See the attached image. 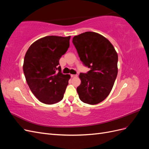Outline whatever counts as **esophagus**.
<instances>
[{"instance_id": "34e87169", "label": "esophagus", "mask_w": 149, "mask_h": 149, "mask_svg": "<svg viewBox=\"0 0 149 149\" xmlns=\"http://www.w3.org/2000/svg\"><path fill=\"white\" fill-rule=\"evenodd\" d=\"M71 78H76L78 76L77 74H71Z\"/></svg>"}]
</instances>
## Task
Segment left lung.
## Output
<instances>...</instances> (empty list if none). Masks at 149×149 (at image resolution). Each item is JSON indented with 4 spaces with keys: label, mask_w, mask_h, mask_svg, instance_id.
Returning <instances> with one entry per match:
<instances>
[{
    "label": "left lung",
    "mask_w": 149,
    "mask_h": 149,
    "mask_svg": "<svg viewBox=\"0 0 149 149\" xmlns=\"http://www.w3.org/2000/svg\"><path fill=\"white\" fill-rule=\"evenodd\" d=\"M73 43L81 61L91 68L87 73L79 74V97L84 103L97 104L113 87L118 72V53L106 37L93 31L74 36Z\"/></svg>",
    "instance_id": "left-lung-1"
}]
</instances>
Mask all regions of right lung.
<instances>
[{
    "mask_svg": "<svg viewBox=\"0 0 149 149\" xmlns=\"http://www.w3.org/2000/svg\"><path fill=\"white\" fill-rule=\"evenodd\" d=\"M70 36H47L31 45L24 58L23 70L31 91L46 104L63 100L70 79L63 74L59 60L70 47Z\"/></svg>",
    "mask_w": 149,
    "mask_h": 149,
    "instance_id": "obj_1",
    "label": "right lung"
}]
</instances>
